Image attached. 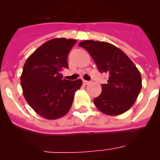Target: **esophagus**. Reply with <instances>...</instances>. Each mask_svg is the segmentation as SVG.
<instances>
[{
    "instance_id": "1",
    "label": "esophagus",
    "mask_w": 160,
    "mask_h": 160,
    "mask_svg": "<svg viewBox=\"0 0 160 160\" xmlns=\"http://www.w3.org/2000/svg\"><path fill=\"white\" fill-rule=\"evenodd\" d=\"M89 83H90V81H87V80H83V84H84V85H88Z\"/></svg>"
}]
</instances>
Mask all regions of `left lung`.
Here are the masks:
<instances>
[{
  "mask_svg": "<svg viewBox=\"0 0 160 160\" xmlns=\"http://www.w3.org/2000/svg\"><path fill=\"white\" fill-rule=\"evenodd\" d=\"M79 46L89 52L98 70L109 75L102 93L94 99L100 111L118 115L128 111L135 103L142 88L141 74L132 61L120 49L105 42L86 40Z\"/></svg>",
  "mask_w": 160,
  "mask_h": 160,
  "instance_id": "left-lung-1",
  "label": "left lung"
}]
</instances>
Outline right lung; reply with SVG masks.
<instances>
[{
  "label": "right lung",
  "instance_id": "add662e5",
  "mask_svg": "<svg viewBox=\"0 0 160 160\" xmlns=\"http://www.w3.org/2000/svg\"><path fill=\"white\" fill-rule=\"evenodd\" d=\"M77 41L53 38L44 43L27 58L21 84L23 94L33 111L47 119H57L70 111L81 79H63L62 70L68 67L67 58Z\"/></svg>",
  "mask_w": 160,
  "mask_h": 160
}]
</instances>
